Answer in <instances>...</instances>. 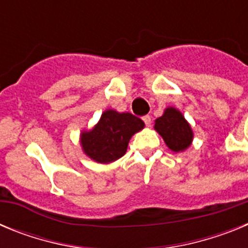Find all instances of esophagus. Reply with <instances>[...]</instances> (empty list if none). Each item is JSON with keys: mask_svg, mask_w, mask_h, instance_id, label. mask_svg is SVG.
<instances>
[{"mask_svg": "<svg viewBox=\"0 0 248 248\" xmlns=\"http://www.w3.org/2000/svg\"><path fill=\"white\" fill-rule=\"evenodd\" d=\"M143 120H144V123H145L146 126L151 125V117H150V115H145V117H143Z\"/></svg>", "mask_w": 248, "mask_h": 248, "instance_id": "1", "label": "esophagus"}]
</instances>
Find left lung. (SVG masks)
Listing matches in <instances>:
<instances>
[{"label":"left lung","mask_w":248,"mask_h":248,"mask_svg":"<svg viewBox=\"0 0 248 248\" xmlns=\"http://www.w3.org/2000/svg\"><path fill=\"white\" fill-rule=\"evenodd\" d=\"M154 129L174 153H183L189 149L194 140L191 125L183 113L174 107H168L163 115L155 120Z\"/></svg>","instance_id":"8db88e82"}]
</instances>
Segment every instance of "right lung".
Returning <instances> with one entry per match:
<instances>
[{
    "label": "right lung",
    "mask_w": 248,
    "mask_h": 248,
    "mask_svg": "<svg viewBox=\"0 0 248 248\" xmlns=\"http://www.w3.org/2000/svg\"><path fill=\"white\" fill-rule=\"evenodd\" d=\"M144 126L143 120L133 114L107 109L91 130H82L79 143L89 159L110 164L125 154L131 137Z\"/></svg>",
    "instance_id": "obj_1"
}]
</instances>
